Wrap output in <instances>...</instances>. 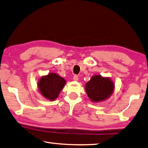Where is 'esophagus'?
<instances>
[{"mask_svg":"<svg viewBox=\"0 0 148 148\" xmlns=\"http://www.w3.org/2000/svg\"><path fill=\"white\" fill-rule=\"evenodd\" d=\"M73 80L76 82L77 81V80H78V76H77V75H74L73 77Z\"/></svg>","mask_w":148,"mask_h":148,"instance_id":"34e87169","label":"esophagus"}]
</instances>
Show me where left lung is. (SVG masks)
Returning <instances> with one entry per match:
<instances>
[{
	"label": "left lung",
	"instance_id": "1",
	"mask_svg": "<svg viewBox=\"0 0 148 148\" xmlns=\"http://www.w3.org/2000/svg\"><path fill=\"white\" fill-rule=\"evenodd\" d=\"M88 97L93 102L106 100L113 93L114 84L109 77L95 75L85 84Z\"/></svg>",
	"mask_w": 148,
	"mask_h": 148
}]
</instances>
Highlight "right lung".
I'll return each mask as SVG.
<instances>
[{
  "instance_id": "1",
  "label": "right lung",
  "mask_w": 148,
  "mask_h": 148,
  "mask_svg": "<svg viewBox=\"0 0 148 148\" xmlns=\"http://www.w3.org/2000/svg\"><path fill=\"white\" fill-rule=\"evenodd\" d=\"M66 81L63 77L56 73H49L39 79L37 87L40 93L45 98L53 101L58 97Z\"/></svg>"
}]
</instances>
